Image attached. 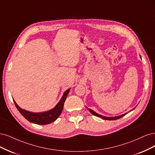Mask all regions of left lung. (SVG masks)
I'll list each match as a JSON object with an SVG mask.
<instances>
[{"label":"left lung","mask_w":155,"mask_h":155,"mask_svg":"<svg viewBox=\"0 0 155 155\" xmlns=\"http://www.w3.org/2000/svg\"><path fill=\"white\" fill-rule=\"evenodd\" d=\"M140 57H141V56H140ZM134 107V108H135ZM88 109V108H87ZM134 109H133L132 110H133ZM88 110L90 111L93 115H94V116H96V117H99V118H101L102 119H104V120H117V119H119V118H122V117H123L124 116H125L126 115V114H127V113H124V114H121V115H119V116H117V117H105V116H103V115H101V114H98L97 113H96V112H94V111H93L92 109H88ZM131 110V111H132Z\"/></svg>","instance_id":"left-lung-1"}]
</instances>
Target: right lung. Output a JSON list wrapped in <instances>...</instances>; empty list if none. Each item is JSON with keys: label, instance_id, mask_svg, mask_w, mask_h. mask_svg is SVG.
Wrapping results in <instances>:
<instances>
[{"label": "right lung", "instance_id": "right-lung-1", "mask_svg": "<svg viewBox=\"0 0 155 155\" xmlns=\"http://www.w3.org/2000/svg\"><path fill=\"white\" fill-rule=\"evenodd\" d=\"M70 89L71 88L67 89L64 93L62 98L55 106L53 109H50V110L44 112L33 113L29 111H26L25 109L20 107L14 100L13 101L18 111L29 122L38 125H46L55 121L60 116V114H61L64 107V104L68 97V93H69V91H70Z\"/></svg>", "mask_w": 155, "mask_h": 155}]
</instances>
